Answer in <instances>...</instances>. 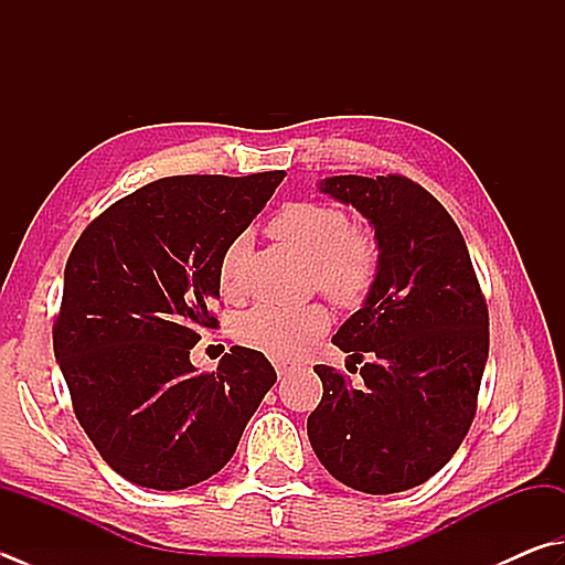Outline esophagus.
Here are the masks:
<instances>
[{"instance_id": "obj_1", "label": "esophagus", "mask_w": 565, "mask_h": 565, "mask_svg": "<svg viewBox=\"0 0 565 565\" xmlns=\"http://www.w3.org/2000/svg\"><path fill=\"white\" fill-rule=\"evenodd\" d=\"M275 371H278V376L282 379V376H287L292 371V364L290 361H275Z\"/></svg>"}]
</instances>
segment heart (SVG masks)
Segmentation results:
<instances>
[{
  "label": "heart",
  "mask_w": 565,
  "mask_h": 565,
  "mask_svg": "<svg viewBox=\"0 0 565 565\" xmlns=\"http://www.w3.org/2000/svg\"><path fill=\"white\" fill-rule=\"evenodd\" d=\"M268 233L312 260V285L342 307H359L379 278V248L366 231L351 226L344 209L322 201H290L268 223ZM246 238H233L218 260V290L226 300L241 297V260ZM329 327L324 305H260L238 319L243 347L275 359H295Z\"/></svg>",
  "instance_id": "heart-1"
}]
</instances>
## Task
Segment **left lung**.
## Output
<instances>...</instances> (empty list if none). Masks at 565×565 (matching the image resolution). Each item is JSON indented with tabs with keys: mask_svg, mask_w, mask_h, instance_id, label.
Listing matches in <instances>:
<instances>
[{
	"mask_svg": "<svg viewBox=\"0 0 565 565\" xmlns=\"http://www.w3.org/2000/svg\"><path fill=\"white\" fill-rule=\"evenodd\" d=\"M319 189L376 228L379 278L332 342L361 366V388L319 364L307 418L329 475L366 494L418 487L448 465L477 413L489 315L452 216L403 174L329 177ZM349 361V364H351Z\"/></svg>",
	"mask_w": 565,
	"mask_h": 565,
	"instance_id": "obj_1",
	"label": "left lung"
}]
</instances>
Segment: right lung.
I'll return each instance as SVG.
<instances>
[{"mask_svg": "<svg viewBox=\"0 0 565 565\" xmlns=\"http://www.w3.org/2000/svg\"><path fill=\"white\" fill-rule=\"evenodd\" d=\"M285 172L164 177L115 201L73 246L53 351L73 413L117 475L184 489L216 475L275 383L260 351L233 347L216 371L189 351L218 329V260Z\"/></svg>", "mask_w": 565, "mask_h": 565, "instance_id": "1", "label": "right lung"}]
</instances>
